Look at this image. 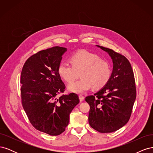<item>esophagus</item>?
<instances>
[{"label": "esophagus", "instance_id": "34e87169", "mask_svg": "<svg viewBox=\"0 0 153 153\" xmlns=\"http://www.w3.org/2000/svg\"><path fill=\"white\" fill-rule=\"evenodd\" d=\"M79 99H80V101H84V96H82V95H79Z\"/></svg>", "mask_w": 153, "mask_h": 153}]
</instances>
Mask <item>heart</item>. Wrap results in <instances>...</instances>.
<instances>
[{
	"label": "heart",
	"mask_w": 153,
	"mask_h": 153,
	"mask_svg": "<svg viewBox=\"0 0 153 153\" xmlns=\"http://www.w3.org/2000/svg\"><path fill=\"white\" fill-rule=\"evenodd\" d=\"M71 64L66 62L59 64L57 73L62 79L71 83L79 76L82 78L68 86L75 93H84L92 87L98 90L103 87L110 78V64L96 53L85 50H79L70 57Z\"/></svg>",
	"instance_id": "1"
}]
</instances>
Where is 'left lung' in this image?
I'll return each instance as SVG.
<instances>
[{
  "instance_id": "left-lung-1",
  "label": "left lung",
  "mask_w": 153,
  "mask_h": 153,
  "mask_svg": "<svg viewBox=\"0 0 153 153\" xmlns=\"http://www.w3.org/2000/svg\"><path fill=\"white\" fill-rule=\"evenodd\" d=\"M112 59L113 71L107 84L85 101L90 105V126L100 133H111L124 126L130 119L137 96L131 66L126 57L97 45Z\"/></svg>"
}]
</instances>
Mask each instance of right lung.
I'll return each instance as SVG.
<instances>
[{
	"instance_id": "obj_1",
	"label": "right lung",
	"mask_w": 153,
	"mask_h": 153,
	"mask_svg": "<svg viewBox=\"0 0 153 153\" xmlns=\"http://www.w3.org/2000/svg\"><path fill=\"white\" fill-rule=\"evenodd\" d=\"M66 51L60 47L39 51L27 60L21 73L23 108L32 126L52 136L66 130L69 114L80 102L73 92L57 97L66 88L57 73Z\"/></svg>"
}]
</instances>
